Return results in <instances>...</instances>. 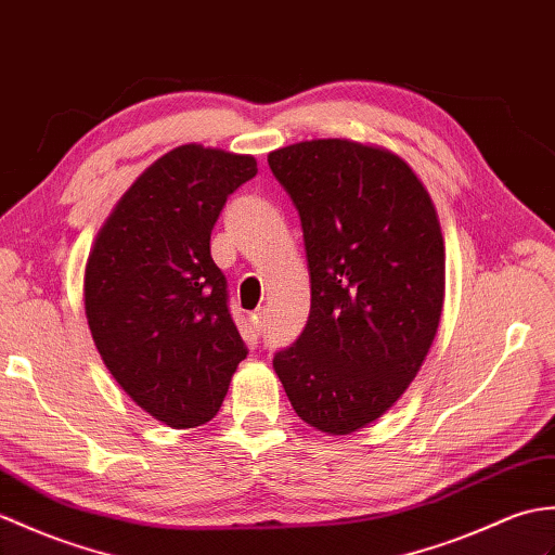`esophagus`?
Here are the masks:
<instances>
[{
	"mask_svg": "<svg viewBox=\"0 0 555 555\" xmlns=\"http://www.w3.org/2000/svg\"><path fill=\"white\" fill-rule=\"evenodd\" d=\"M266 318H268V311L261 306V309H256V311L251 313V325H254L258 332H263V330H266Z\"/></svg>",
	"mask_w": 555,
	"mask_h": 555,
	"instance_id": "esophagus-1",
	"label": "esophagus"
}]
</instances>
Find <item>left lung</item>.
I'll return each mask as SVG.
<instances>
[{"mask_svg": "<svg viewBox=\"0 0 555 555\" xmlns=\"http://www.w3.org/2000/svg\"><path fill=\"white\" fill-rule=\"evenodd\" d=\"M268 166L299 211L311 275L309 323L273 367L304 423L359 433L403 397L435 341L447 285L437 208L377 144L304 140Z\"/></svg>", "mask_w": 555, "mask_h": 555, "instance_id": "1", "label": "left lung"}]
</instances>
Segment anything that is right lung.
<instances>
[{"instance_id":"obj_1","label":"right lung","mask_w":555,"mask_h":555,"mask_svg":"<svg viewBox=\"0 0 555 555\" xmlns=\"http://www.w3.org/2000/svg\"><path fill=\"white\" fill-rule=\"evenodd\" d=\"M256 170L251 154L176 146L120 196L88 256L94 347L122 391L168 427L211 421L246 359L208 242L228 196Z\"/></svg>"}]
</instances>
